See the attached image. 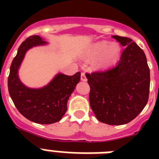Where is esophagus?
I'll return each instance as SVG.
<instances>
[{"label":"esophagus","mask_w":159,"mask_h":159,"mask_svg":"<svg viewBox=\"0 0 159 159\" xmlns=\"http://www.w3.org/2000/svg\"><path fill=\"white\" fill-rule=\"evenodd\" d=\"M81 80L83 81V82H86L87 81V77L85 75V72H82V75H81Z\"/></svg>","instance_id":"1"}]
</instances>
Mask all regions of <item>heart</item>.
I'll return each instance as SVG.
<instances>
[{
    "mask_svg": "<svg viewBox=\"0 0 159 159\" xmlns=\"http://www.w3.org/2000/svg\"><path fill=\"white\" fill-rule=\"evenodd\" d=\"M120 53V48L117 43H110L102 41L93 44L85 53L87 59L97 58L96 65L97 67H105L111 66L117 62Z\"/></svg>",
    "mask_w": 159,
    "mask_h": 159,
    "instance_id": "obj_1",
    "label": "heart"
}]
</instances>
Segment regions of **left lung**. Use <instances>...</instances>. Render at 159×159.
Listing matches in <instances>:
<instances>
[{
    "mask_svg": "<svg viewBox=\"0 0 159 159\" xmlns=\"http://www.w3.org/2000/svg\"><path fill=\"white\" fill-rule=\"evenodd\" d=\"M112 37L125 47L117 65L86 73V77L90 86V106L97 120L120 125L133 120L145 107L150 72L144 52L131 39Z\"/></svg>",
    "mask_w": 159,
    "mask_h": 159,
    "instance_id": "obj_1",
    "label": "left lung"
}]
</instances>
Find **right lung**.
I'll return each instance as SVG.
<instances>
[{"mask_svg": "<svg viewBox=\"0 0 159 159\" xmlns=\"http://www.w3.org/2000/svg\"><path fill=\"white\" fill-rule=\"evenodd\" d=\"M46 43L39 35L26 39L14 57L8 77L9 93L19 112L30 120L43 125L55 123L62 119L67 111L69 97L81 78L80 72L72 76L58 73L42 88L25 87L18 76V69L25 54L30 48Z\"/></svg>", "mask_w": 159, "mask_h": 159, "instance_id": "1", "label": "right lung"}]
</instances>
